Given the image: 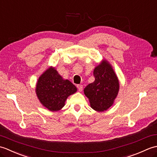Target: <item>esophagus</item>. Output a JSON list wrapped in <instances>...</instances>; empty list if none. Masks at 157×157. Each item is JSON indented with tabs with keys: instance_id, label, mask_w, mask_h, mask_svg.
<instances>
[{
	"instance_id": "34e87169",
	"label": "esophagus",
	"mask_w": 157,
	"mask_h": 157,
	"mask_svg": "<svg viewBox=\"0 0 157 157\" xmlns=\"http://www.w3.org/2000/svg\"><path fill=\"white\" fill-rule=\"evenodd\" d=\"M77 88H78V90L79 92H82L83 90V86L82 85H77Z\"/></svg>"
}]
</instances>
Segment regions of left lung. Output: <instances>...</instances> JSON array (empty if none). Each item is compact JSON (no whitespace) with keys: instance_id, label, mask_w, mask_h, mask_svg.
<instances>
[{"instance_id":"1","label":"left lung","mask_w":157,"mask_h":157,"mask_svg":"<svg viewBox=\"0 0 157 157\" xmlns=\"http://www.w3.org/2000/svg\"><path fill=\"white\" fill-rule=\"evenodd\" d=\"M95 80L84 88L91 107L97 111H104L111 106L117 96L118 78L109 63L104 61L94 70Z\"/></svg>"}]
</instances>
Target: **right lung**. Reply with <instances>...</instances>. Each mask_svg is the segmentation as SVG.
Instances as JSON below:
<instances>
[{"label": "right lung", "instance_id": "obj_1", "mask_svg": "<svg viewBox=\"0 0 157 157\" xmlns=\"http://www.w3.org/2000/svg\"><path fill=\"white\" fill-rule=\"evenodd\" d=\"M76 91V87L71 82L63 79L55 69L52 67L40 77L36 89L42 105L51 111L62 109L68 96Z\"/></svg>", "mask_w": 157, "mask_h": 157}]
</instances>
